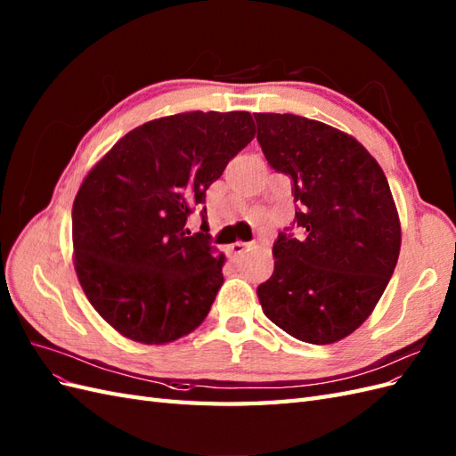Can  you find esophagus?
<instances>
[{
	"mask_svg": "<svg viewBox=\"0 0 456 456\" xmlns=\"http://www.w3.org/2000/svg\"><path fill=\"white\" fill-rule=\"evenodd\" d=\"M245 251H248V243H243V241H236V243H232L230 245V253L232 255H243Z\"/></svg>",
	"mask_w": 456,
	"mask_h": 456,
	"instance_id": "obj_1",
	"label": "esophagus"
}]
</instances>
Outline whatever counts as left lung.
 Here are the masks:
<instances>
[{
    "label": "left lung",
    "mask_w": 456,
    "mask_h": 456,
    "mask_svg": "<svg viewBox=\"0 0 456 456\" xmlns=\"http://www.w3.org/2000/svg\"><path fill=\"white\" fill-rule=\"evenodd\" d=\"M268 165L291 178L301 238L280 233L274 273L256 288L268 320L328 346L372 314L395 270L401 223L384 170L362 143L324 122L253 113Z\"/></svg>",
    "instance_id": "left-lung-1"
}]
</instances>
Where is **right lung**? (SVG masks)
Listing matches in <instances>:
<instances>
[{
    "mask_svg": "<svg viewBox=\"0 0 456 456\" xmlns=\"http://www.w3.org/2000/svg\"><path fill=\"white\" fill-rule=\"evenodd\" d=\"M253 138L248 110L155 118L120 138L84 178L72 203L75 270L120 336L165 346L211 311L226 258L186 223Z\"/></svg>",
    "mask_w": 456,
    "mask_h": 456,
    "instance_id": "obj_1",
    "label": "right lung"
}]
</instances>
